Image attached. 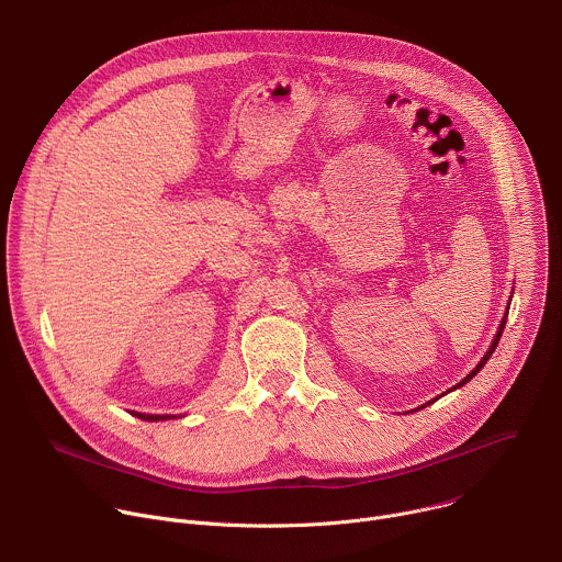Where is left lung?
<instances>
[{"label": "left lung", "instance_id": "left-lung-1", "mask_svg": "<svg viewBox=\"0 0 562 562\" xmlns=\"http://www.w3.org/2000/svg\"><path fill=\"white\" fill-rule=\"evenodd\" d=\"M505 323H507V313H505V317H503V323H501V327H498V334H496V338H494V342H492V347H490V351H487V353H485V358H483V360H480V362H477V367H475V369H473V371H471V373H469V375H467V378H464V380H462V382H460V384H456V386H462V384H467V382H469V380H471V378H473V375H475V373H477V371H480V369H483V367H485V362H487V360H490V358H492V353H494V351H496V345H498V340H501V336H503V329H505ZM427 405H429V403H427Z\"/></svg>", "mask_w": 562, "mask_h": 562}]
</instances>
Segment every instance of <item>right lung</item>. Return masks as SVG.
Instances as JSON below:
<instances>
[{"instance_id": "obj_1", "label": "right lung", "mask_w": 562, "mask_h": 562, "mask_svg": "<svg viewBox=\"0 0 562 562\" xmlns=\"http://www.w3.org/2000/svg\"><path fill=\"white\" fill-rule=\"evenodd\" d=\"M135 416H137V418H142V420H148V423H157V420H165V418H173V416H146V414H137V412H135Z\"/></svg>"}]
</instances>
